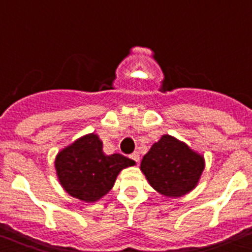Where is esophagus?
Wrapping results in <instances>:
<instances>
[{
  "label": "esophagus",
  "instance_id": "obj_1",
  "mask_svg": "<svg viewBox=\"0 0 252 252\" xmlns=\"http://www.w3.org/2000/svg\"><path fill=\"white\" fill-rule=\"evenodd\" d=\"M130 158H131V159L133 160V161L136 162V164H137V162L140 161V155H139V153H133V154H131Z\"/></svg>",
  "mask_w": 252,
  "mask_h": 252
}]
</instances>
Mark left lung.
I'll use <instances>...</instances> for the list:
<instances>
[{"instance_id": "8db88e82", "label": "left lung", "mask_w": 252, "mask_h": 252, "mask_svg": "<svg viewBox=\"0 0 252 252\" xmlns=\"http://www.w3.org/2000/svg\"><path fill=\"white\" fill-rule=\"evenodd\" d=\"M206 160L171 135H162L144 155L140 170L158 193L168 198L188 194L198 186Z\"/></svg>"}]
</instances>
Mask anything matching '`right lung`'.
I'll return each instance as SVG.
<instances>
[{
	"label": "right lung",
	"instance_id": "1",
	"mask_svg": "<svg viewBox=\"0 0 252 252\" xmlns=\"http://www.w3.org/2000/svg\"><path fill=\"white\" fill-rule=\"evenodd\" d=\"M136 162L121 154L106 155L97 133L83 135L55 157L54 166L62 188L69 195L94 203L110 192L121 170Z\"/></svg>",
	"mask_w": 252,
	"mask_h": 252
}]
</instances>
